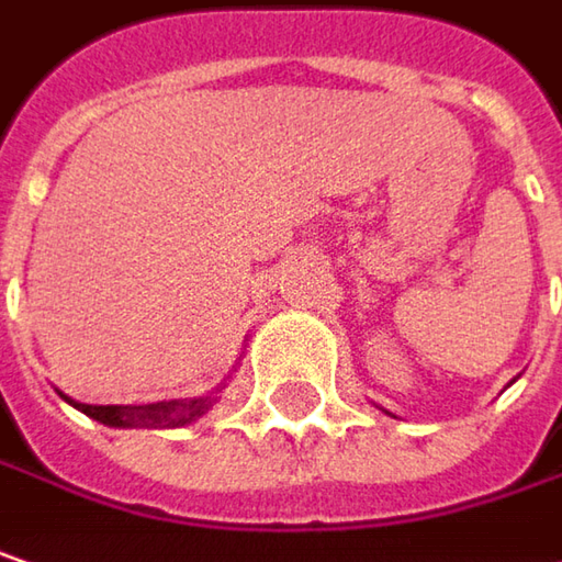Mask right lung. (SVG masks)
<instances>
[{
  "label": "right lung",
  "mask_w": 562,
  "mask_h": 562,
  "mask_svg": "<svg viewBox=\"0 0 562 562\" xmlns=\"http://www.w3.org/2000/svg\"><path fill=\"white\" fill-rule=\"evenodd\" d=\"M72 404V401H69ZM85 416L104 423V426H183L213 407V397H193V401H158L143 407H94V404H72Z\"/></svg>",
  "instance_id": "right-lung-1"
}]
</instances>
